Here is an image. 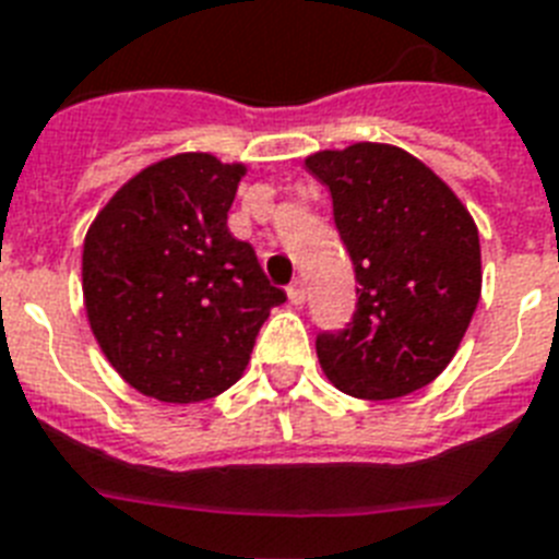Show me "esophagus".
<instances>
[{
	"label": "esophagus",
	"mask_w": 559,
	"mask_h": 559,
	"mask_svg": "<svg viewBox=\"0 0 559 559\" xmlns=\"http://www.w3.org/2000/svg\"><path fill=\"white\" fill-rule=\"evenodd\" d=\"M288 302H290V306H306V285H302V283L290 285Z\"/></svg>",
	"instance_id": "esophagus-1"
}]
</instances>
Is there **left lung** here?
Masks as SVG:
<instances>
[{
	"mask_svg": "<svg viewBox=\"0 0 559 559\" xmlns=\"http://www.w3.org/2000/svg\"><path fill=\"white\" fill-rule=\"evenodd\" d=\"M329 188L357 280L354 322L317 340L336 389L394 400L445 371L483 290L474 216L435 170L385 142L306 156Z\"/></svg>",
	"mask_w": 559,
	"mask_h": 559,
	"instance_id": "1",
	"label": "left lung"
}]
</instances>
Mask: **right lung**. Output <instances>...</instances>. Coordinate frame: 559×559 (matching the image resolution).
<instances>
[{
	"label": "right lung",
	"instance_id": "obj_1",
	"mask_svg": "<svg viewBox=\"0 0 559 559\" xmlns=\"http://www.w3.org/2000/svg\"><path fill=\"white\" fill-rule=\"evenodd\" d=\"M248 165L186 151L133 174L94 216L82 246V299L105 359L159 403H202L246 373L285 294L228 207Z\"/></svg>",
	"mask_w": 559,
	"mask_h": 559
}]
</instances>
